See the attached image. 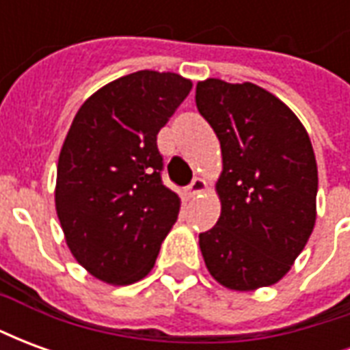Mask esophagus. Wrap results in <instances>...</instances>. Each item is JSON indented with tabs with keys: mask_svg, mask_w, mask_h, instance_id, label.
Segmentation results:
<instances>
[{
	"mask_svg": "<svg viewBox=\"0 0 350 350\" xmlns=\"http://www.w3.org/2000/svg\"><path fill=\"white\" fill-rule=\"evenodd\" d=\"M202 191H206V182L202 178H195V180L191 182L189 187L185 189V195H187V198H195L198 193H202Z\"/></svg>",
	"mask_w": 350,
	"mask_h": 350,
	"instance_id": "1",
	"label": "esophagus"
}]
</instances>
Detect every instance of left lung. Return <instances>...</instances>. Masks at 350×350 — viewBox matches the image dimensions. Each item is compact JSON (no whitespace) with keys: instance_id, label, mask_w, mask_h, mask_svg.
I'll list each match as a JSON object with an SVG mask.
<instances>
[{"instance_id":"1","label":"left lung","mask_w":350,"mask_h":350,"mask_svg":"<svg viewBox=\"0 0 350 350\" xmlns=\"http://www.w3.org/2000/svg\"><path fill=\"white\" fill-rule=\"evenodd\" d=\"M195 100L223 153L221 215L198 234L206 268L232 291L273 285L315 227L319 178L308 131L283 100L251 82L208 79Z\"/></svg>"}]
</instances>
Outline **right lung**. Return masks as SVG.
<instances>
[{
    "instance_id": "right-lung-1",
    "label": "right lung",
    "mask_w": 350,
    "mask_h": 350,
    "mask_svg": "<svg viewBox=\"0 0 350 350\" xmlns=\"http://www.w3.org/2000/svg\"><path fill=\"white\" fill-rule=\"evenodd\" d=\"M191 88L176 72H131L75 116L57 161L56 212L72 257L93 278L131 285L153 268L180 212L161 180L157 133Z\"/></svg>"
}]
</instances>
